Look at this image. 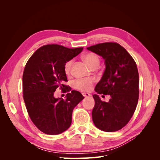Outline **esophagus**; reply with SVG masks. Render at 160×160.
I'll list each match as a JSON object with an SVG mask.
<instances>
[{"mask_svg": "<svg viewBox=\"0 0 160 160\" xmlns=\"http://www.w3.org/2000/svg\"><path fill=\"white\" fill-rule=\"evenodd\" d=\"M82 95H83L84 98H88V97L91 96V95L88 93H82Z\"/></svg>", "mask_w": 160, "mask_h": 160, "instance_id": "obj_1", "label": "esophagus"}]
</instances>
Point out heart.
<instances>
[{
  "mask_svg": "<svg viewBox=\"0 0 160 160\" xmlns=\"http://www.w3.org/2000/svg\"><path fill=\"white\" fill-rule=\"evenodd\" d=\"M82 59L85 62L91 69H95L100 62L99 57L93 52H89L85 53L82 56ZM73 61L72 59L69 60L65 62L64 65V71L67 75H69L71 72V68ZM94 83L93 79H77L73 82L74 88L81 91H89L91 90Z\"/></svg>",
  "mask_w": 160,
  "mask_h": 160,
  "instance_id": "heart-1",
  "label": "heart"
}]
</instances>
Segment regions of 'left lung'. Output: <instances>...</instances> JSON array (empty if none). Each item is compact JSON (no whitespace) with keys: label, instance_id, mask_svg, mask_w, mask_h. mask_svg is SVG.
<instances>
[{"label":"left lung","instance_id":"obj_1","mask_svg":"<svg viewBox=\"0 0 160 160\" xmlns=\"http://www.w3.org/2000/svg\"><path fill=\"white\" fill-rule=\"evenodd\" d=\"M105 59L106 68L95 87L99 94L109 95V102L93 95L92 119L95 126L107 132H116L126 125L135 112L139 99V73L136 62L124 48L115 42L87 48Z\"/></svg>","mask_w":160,"mask_h":160}]
</instances>
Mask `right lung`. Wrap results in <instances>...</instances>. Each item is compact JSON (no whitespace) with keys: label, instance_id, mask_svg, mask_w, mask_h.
I'll use <instances>...</instances> for the list:
<instances>
[{"label":"right lung","instance_id":"right-lung-1","mask_svg":"<svg viewBox=\"0 0 160 160\" xmlns=\"http://www.w3.org/2000/svg\"><path fill=\"white\" fill-rule=\"evenodd\" d=\"M83 49L47 45L37 49L27 62L22 75L23 99L32 122L43 133L57 135L68 129L73 109L84 98L64 84L68 81L65 62ZM57 88L68 93L66 99L54 98Z\"/></svg>","mask_w":160,"mask_h":160}]
</instances>
